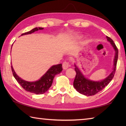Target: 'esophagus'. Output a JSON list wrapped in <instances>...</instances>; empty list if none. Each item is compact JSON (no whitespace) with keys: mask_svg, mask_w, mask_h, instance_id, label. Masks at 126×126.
<instances>
[{"mask_svg":"<svg viewBox=\"0 0 126 126\" xmlns=\"http://www.w3.org/2000/svg\"><path fill=\"white\" fill-rule=\"evenodd\" d=\"M69 66V62H68L65 61L63 63L62 67H63V69L66 70V69H67L68 68Z\"/></svg>","mask_w":126,"mask_h":126,"instance_id":"1","label":"esophagus"}]
</instances>
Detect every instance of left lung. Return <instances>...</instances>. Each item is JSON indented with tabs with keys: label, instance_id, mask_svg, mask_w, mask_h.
Instances as JSON below:
<instances>
[{
	"label": "left lung",
	"instance_id": "1",
	"mask_svg": "<svg viewBox=\"0 0 126 126\" xmlns=\"http://www.w3.org/2000/svg\"><path fill=\"white\" fill-rule=\"evenodd\" d=\"M108 41L110 43L111 45L115 51V55L114 60V68L113 71L105 79L100 81H93L92 80L87 79L83 75L79 69L75 65V70L76 75L74 81V87L76 90L80 94L85 96H92L102 90L103 88L107 85L112 79H113L115 73L116 71L117 59H118V49L114 43V41L110 37L107 36Z\"/></svg>",
	"mask_w": 126,
	"mask_h": 126
}]
</instances>
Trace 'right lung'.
Masks as SVG:
<instances>
[{"instance_id": "obj_1", "label": "right lung", "mask_w": 126, "mask_h": 126, "mask_svg": "<svg viewBox=\"0 0 126 126\" xmlns=\"http://www.w3.org/2000/svg\"><path fill=\"white\" fill-rule=\"evenodd\" d=\"M43 28H35L30 31L22 34L21 36L31 34L36 31L43 30ZM11 69L13 76L23 89L26 92L36 94H42L47 92L51 86L53 79L56 75L59 74L63 70L62 64L52 65L38 81L28 82L20 78L16 74L12 66H11Z\"/></svg>"}]
</instances>
